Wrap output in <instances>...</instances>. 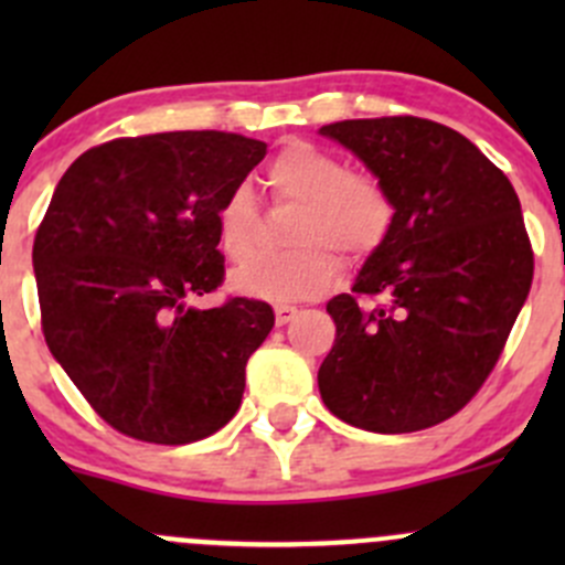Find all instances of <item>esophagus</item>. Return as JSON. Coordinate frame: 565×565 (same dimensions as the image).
I'll return each instance as SVG.
<instances>
[{
  "label": "esophagus",
  "mask_w": 565,
  "mask_h": 565,
  "mask_svg": "<svg viewBox=\"0 0 565 565\" xmlns=\"http://www.w3.org/2000/svg\"><path fill=\"white\" fill-rule=\"evenodd\" d=\"M295 315H298V309H295V306H289V303H278L276 306V322L278 324H287Z\"/></svg>",
  "instance_id": "34e87169"
}]
</instances>
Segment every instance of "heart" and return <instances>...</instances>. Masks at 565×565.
Returning <instances> with one entry per match:
<instances>
[{"mask_svg": "<svg viewBox=\"0 0 565 565\" xmlns=\"http://www.w3.org/2000/svg\"><path fill=\"white\" fill-rule=\"evenodd\" d=\"M267 185L278 199L303 204L295 243L303 248L278 256H254L232 270L230 287L237 295L267 303L311 298L335 281V259L322 246L347 259H363L383 246L393 224V202L372 177L350 174L333 152L309 141H292L267 163ZM256 202L248 185L226 193L215 213L218 246L230 259H246L254 248Z\"/></svg>", "mask_w": 565, "mask_h": 565, "instance_id": "obj_1", "label": "heart"}]
</instances>
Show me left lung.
Listing matches in <instances>:
<instances>
[{
	"label": "left lung",
	"mask_w": 565,
	"mask_h": 565,
	"mask_svg": "<svg viewBox=\"0 0 565 565\" xmlns=\"http://www.w3.org/2000/svg\"><path fill=\"white\" fill-rule=\"evenodd\" d=\"M347 147L393 202L383 246L328 300L333 350L317 374L335 418L380 435L459 413L498 363L533 281L520 199L470 139L420 117L344 119ZM380 297V307L363 299Z\"/></svg>",
	"instance_id": "obj_1"
}]
</instances>
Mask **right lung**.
Wrapping results in <instances>:
<instances>
[{
    "label": "right lung",
    "mask_w": 565,
    "mask_h": 565,
    "mask_svg": "<svg viewBox=\"0 0 565 565\" xmlns=\"http://www.w3.org/2000/svg\"><path fill=\"white\" fill-rule=\"evenodd\" d=\"M265 152L237 134L174 130L93 147L56 182L32 248L45 344L122 435L185 446L241 407L273 309L188 300L224 281L215 213Z\"/></svg>",
    "instance_id": "right-lung-1"
}]
</instances>
